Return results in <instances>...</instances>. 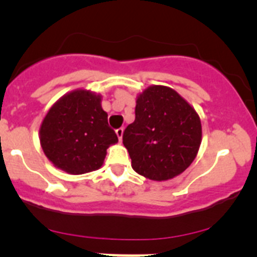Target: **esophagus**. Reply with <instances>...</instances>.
Here are the masks:
<instances>
[{
    "label": "esophagus",
    "instance_id": "34e87169",
    "mask_svg": "<svg viewBox=\"0 0 257 257\" xmlns=\"http://www.w3.org/2000/svg\"><path fill=\"white\" fill-rule=\"evenodd\" d=\"M115 133H116V137H118L119 142H121V138H123L124 129H123V128H119V129H116V131H115Z\"/></svg>",
    "mask_w": 257,
    "mask_h": 257
}]
</instances>
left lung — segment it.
Segmentation results:
<instances>
[{
    "instance_id": "obj_1",
    "label": "left lung",
    "mask_w": 257,
    "mask_h": 257,
    "mask_svg": "<svg viewBox=\"0 0 257 257\" xmlns=\"http://www.w3.org/2000/svg\"><path fill=\"white\" fill-rule=\"evenodd\" d=\"M136 120L123 133L134 172L165 181L185 172L201 144L200 116L167 85H150L137 95Z\"/></svg>"
}]
</instances>
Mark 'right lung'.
Masks as SVG:
<instances>
[{
  "instance_id": "add662e5",
  "label": "right lung",
  "mask_w": 257,
  "mask_h": 257,
  "mask_svg": "<svg viewBox=\"0 0 257 257\" xmlns=\"http://www.w3.org/2000/svg\"><path fill=\"white\" fill-rule=\"evenodd\" d=\"M40 143L54 167L80 175L102 167L118 137L108 126L102 95L78 88L49 108L40 126Z\"/></svg>"
}]
</instances>
